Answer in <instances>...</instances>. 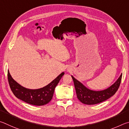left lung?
Instances as JSON below:
<instances>
[{"instance_id":"left-lung-1","label":"left lung","mask_w":129,"mask_h":129,"mask_svg":"<svg viewBox=\"0 0 129 129\" xmlns=\"http://www.w3.org/2000/svg\"><path fill=\"white\" fill-rule=\"evenodd\" d=\"M122 76V74H121L116 82L108 88L100 91H92L88 89L73 76H71V77L74 81L76 95L79 100L85 104L94 105L107 100L116 93L121 84Z\"/></svg>"}]
</instances>
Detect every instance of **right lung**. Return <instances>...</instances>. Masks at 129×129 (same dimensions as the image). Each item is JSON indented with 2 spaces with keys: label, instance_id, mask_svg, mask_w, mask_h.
<instances>
[{
  "label": "right lung",
  "instance_id": "1",
  "mask_svg": "<svg viewBox=\"0 0 129 129\" xmlns=\"http://www.w3.org/2000/svg\"><path fill=\"white\" fill-rule=\"evenodd\" d=\"M64 74L63 72L46 86L37 89H30L21 86L13 80L9 71L8 80L11 91L17 98L29 104L41 106L51 101L55 88Z\"/></svg>",
  "mask_w": 129,
  "mask_h": 129
}]
</instances>
